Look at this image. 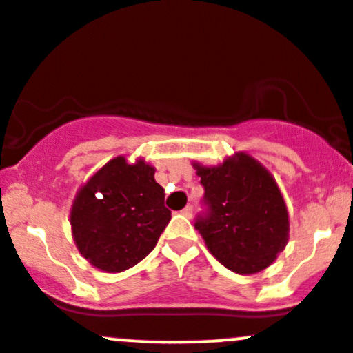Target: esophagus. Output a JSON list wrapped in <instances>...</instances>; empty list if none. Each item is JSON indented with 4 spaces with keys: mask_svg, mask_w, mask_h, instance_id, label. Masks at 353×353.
<instances>
[{
    "mask_svg": "<svg viewBox=\"0 0 353 353\" xmlns=\"http://www.w3.org/2000/svg\"><path fill=\"white\" fill-rule=\"evenodd\" d=\"M181 214H183L185 217H192V214H194V207L187 205L183 210H181Z\"/></svg>",
    "mask_w": 353,
    "mask_h": 353,
    "instance_id": "34e87169",
    "label": "esophagus"
}]
</instances>
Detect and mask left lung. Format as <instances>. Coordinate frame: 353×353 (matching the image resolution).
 I'll return each mask as SVG.
<instances>
[{
	"mask_svg": "<svg viewBox=\"0 0 353 353\" xmlns=\"http://www.w3.org/2000/svg\"><path fill=\"white\" fill-rule=\"evenodd\" d=\"M207 210L195 221L205 246L236 274L272 265L289 239V214L277 181L255 158L236 152L223 165L194 163Z\"/></svg>",
	"mask_w": 353,
	"mask_h": 353,
	"instance_id": "8db88e82",
	"label": "left lung"
}]
</instances>
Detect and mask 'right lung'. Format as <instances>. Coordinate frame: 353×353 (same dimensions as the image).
I'll return each mask as SVG.
<instances>
[{
    "label": "right lung",
    "mask_w": 353,
    "mask_h": 353,
    "mask_svg": "<svg viewBox=\"0 0 353 353\" xmlns=\"http://www.w3.org/2000/svg\"><path fill=\"white\" fill-rule=\"evenodd\" d=\"M170 219L154 168L117 156L79 188L69 221L79 253L93 267L117 274L150 255Z\"/></svg>",
    "instance_id": "1"
}]
</instances>
